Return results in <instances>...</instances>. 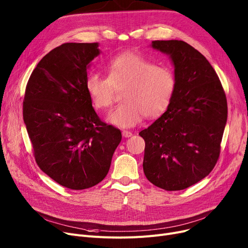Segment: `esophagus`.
Segmentation results:
<instances>
[{
    "instance_id": "1",
    "label": "esophagus",
    "mask_w": 248,
    "mask_h": 248,
    "mask_svg": "<svg viewBox=\"0 0 248 248\" xmlns=\"http://www.w3.org/2000/svg\"><path fill=\"white\" fill-rule=\"evenodd\" d=\"M133 136V133L129 131H123V137L124 138H131Z\"/></svg>"
}]
</instances>
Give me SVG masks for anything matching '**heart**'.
<instances>
[{"label": "heart", "mask_w": 248, "mask_h": 248, "mask_svg": "<svg viewBox=\"0 0 248 248\" xmlns=\"http://www.w3.org/2000/svg\"><path fill=\"white\" fill-rule=\"evenodd\" d=\"M174 71L140 55L126 52L113 58L108 67V77L89 73L85 89L99 110L111 106L115 90L124 89L120 106L111 109L107 121L121 128L134 127L142 117L160 116L170 106L176 89Z\"/></svg>", "instance_id": "1"}]
</instances>
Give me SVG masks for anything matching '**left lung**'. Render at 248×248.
Returning <instances> with one entry per match:
<instances>
[{"label": "left lung", "mask_w": 248, "mask_h": 248, "mask_svg": "<svg viewBox=\"0 0 248 248\" xmlns=\"http://www.w3.org/2000/svg\"><path fill=\"white\" fill-rule=\"evenodd\" d=\"M169 55L176 89L167 110L139 134L146 141L142 168L152 184L184 190L213 170L227 122V100L219 77L201 53L181 40L153 41Z\"/></svg>", "instance_id": "obj_1"}]
</instances>
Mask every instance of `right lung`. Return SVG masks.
I'll use <instances>...</instances> for the list:
<instances>
[{
  "mask_svg": "<svg viewBox=\"0 0 248 248\" xmlns=\"http://www.w3.org/2000/svg\"><path fill=\"white\" fill-rule=\"evenodd\" d=\"M98 43H64L37 64L26 86L23 119L35 160L58 184L95 186L108 173L122 140L119 128L100 121L85 80Z\"/></svg>",
  "mask_w": 248,
  "mask_h": 248,
  "instance_id": "add662e5",
  "label": "right lung"
}]
</instances>
